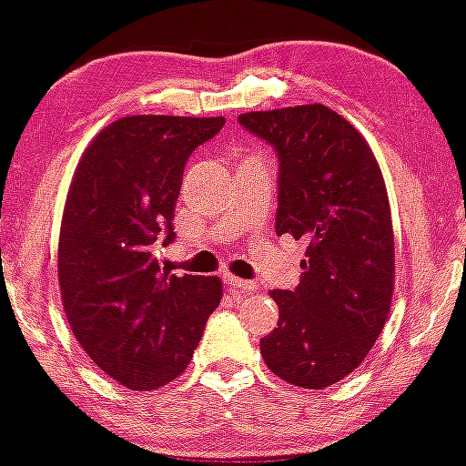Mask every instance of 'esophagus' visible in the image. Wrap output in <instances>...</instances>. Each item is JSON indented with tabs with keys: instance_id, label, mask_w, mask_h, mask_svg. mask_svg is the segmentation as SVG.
Segmentation results:
<instances>
[{
	"instance_id": "1",
	"label": "esophagus",
	"mask_w": 466,
	"mask_h": 466,
	"mask_svg": "<svg viewBox=\"0 0 466 466\" xmlns=\"http://www.w3.org/2000/svg\"><path fill=\"white\" fill-rule=\"evenodd\" d=\"M223 280H226V285L232 289V291H238V293H249V291H254L256 287V282H251V280H243V278H237V276H232V274H226L223 276Z\"/></svg>"
}]
</instances>
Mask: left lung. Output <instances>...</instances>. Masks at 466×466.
I'll list each match as a JSON object with an SVG mask.
<instances>
[{"mask_svg":"<svg viewBox=\"0 0 466 466\" xmlns=\"http://www.w3.org/2000/svg\"><path fill=\"white\" fill-rule=\"evenodd\" d=\"M238 122L280 159L276 234L309 245L300 285L269 293L280 315L260 352L287 383L333 386L366 360L390 315L394 234L381 168L366 137L326 105Z\"/></svg>","mask_w":466,"mask_h":466,"instance_id":"1","label":"left lung"}]
</instances>
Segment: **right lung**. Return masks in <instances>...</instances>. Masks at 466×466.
I'll return each mask as SVG.
<instances>
[{
  "mask_svg": "<svg viewBox=\"0 0 466 466\" xmlns=\"http://www.w3.org/2000/svg\"><path fill=\"white\" fill-rule=\"evenodd\" d=\"M226 117L127 116L85 148L58 237V285L74 335L129 390H157L188 368L221 302L217 276H175L155 248L173 218L190 153Z\"/></svg>",
  "mask_w": 466,
  "mask_h": 466,
  "instance_id": "obj_1",
  "label": "right lung"
}]
</instances>
